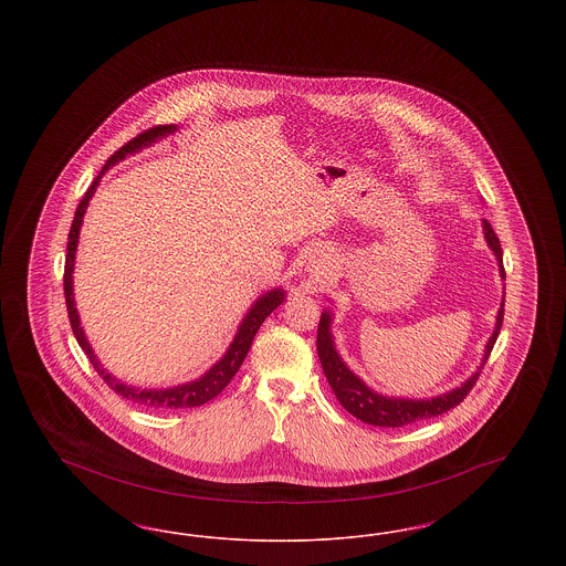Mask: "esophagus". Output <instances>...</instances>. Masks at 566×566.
Masks as SVG:
<instances>
[{
	"mask_svg": "<svg viewBox=\"0 0 566 566\" xmlns=\"http://www.w3.org/2000/svg\"><path fill=\"white\" fill-rule=\"evenodd\" d=\"M331 263H333L331 254H326V252H316V254H312V256H310V271H312V273H323V271L331 268Z\"/></svg>",
	"mask_w": 566,
	"mask_h": 566,
	"instance_id": "34e87169",
	"label": "esophagus"
}]
</instances>
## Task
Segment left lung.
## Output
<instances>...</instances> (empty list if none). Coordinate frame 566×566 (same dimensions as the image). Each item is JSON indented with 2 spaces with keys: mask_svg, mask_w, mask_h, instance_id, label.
Wrapping results in <instances>:
<instances>
[{
  "mask_svg": "<svg viewBox=\"0 0 566 566\" xmlns=\"http://www.w3.org/2000/svg\"><path fill=\"white\" fill-rule=\"evenodd\" d=\"M484 235L490 248L494 250L496 259H499V268H501V275L505 280V268H503V250H501V242L494 233V229L490 227V222L484 220ZM505 305V298H503ZM503 316L505 310L501 307L499 316H496V328L485 346L484 363L490 356V352L496 344V337L501 333L503 326ZM331 316L328 312H324L318 323V337H316V348H318V356H321V365H323L324 376L328 379L337 401L344 405L350 411L354 418H358L365 424H374V427H384V429H399V427H407L411 422L418 420H427V418H434L441 416L450 409H454L457 405L462 403L467 399V395L471 392V388L475 386L478 377L482 374L484 365L480 367V371L475 376L469 377L460 388L446 392L441 397L434 399H427V401H411V399H390V397H381L374 390H369L358 377L352 374L350 369L344 365V360L339 358V354L333 348L331 342Z\"/></svg>",
  "mask_w": 566,
  "mask_h": 566,
  "instance_id": "obj_1",
  "label": "left lung"
}]
</instances>
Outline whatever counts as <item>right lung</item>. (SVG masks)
Here are the masks:
<instances>
[{"label":"right lung","instance_id":"1","mask_svg":"<svg viewBox=\"0 0 566 566\" xmlns=\"http://www.w3.org/2000/svg\"><path fill=\"white\" fill-rule=\"evenodd\" d=\"M174 132H176L174 125H157V127L146 129L144 134L135 135L134 139H129L125 146H120L109 157L108 163L102 169V174L108 169L109 165L125 159L127 155L137 153L139 148L157 142L163 135L174 134ZM102 174L93 180V185L84 192V197H82L81 203L76 208L74 222L70 227V235H67L63 291H65V305H67V316H70L74 337L81 344V348L86 354L88 363L93 365V369L99 374V377L108 384L116 395H120L127 401H134V403L142 405V407H150V409H185V407H199V405L208 403V401H212L214 397H218L227 388V384L233 379V376L240 371L243 358H245V354H248L250 346H252V339H254L256 331L261 328V324L265 323V318L270 316L271 312L284 301V293L282 291H271V293L261 296L252 305V310L243 318L242 326H240L231 348L220 358V363H216L214 367L201 379H197V381H190V384L178 386V388H167V390H139V388L127 386L120 379L109 376L108 371L102 367V363L95 358V354L91 350V346H88V342H86V337L82 333L78 312L74 307V293H72V271H74V254H76V243H78V233H81L82 216H84V210L88 206V199L93 197V192H95L97 185H99Z\"/></svg>","mask_w":566,"mask_h":566}]
</instances>
